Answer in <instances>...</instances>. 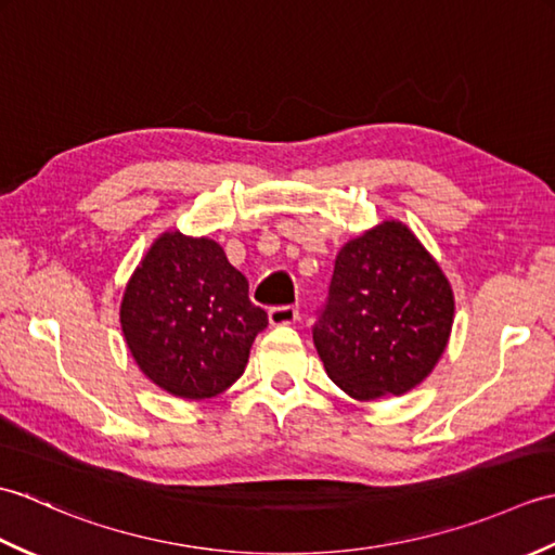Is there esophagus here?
Masks as SVG:
<instances>
[{
	"mask_svg": "<svg viewBox=\"0 0 555 555\" xmlns=\"http://www.w3.org/2000/svg\"><path fill=\"white\" fill-rule=\"evenodd\" d=\"M298 322V310L293 305H281V308L269 310V324L271 326H288Z\"/></svg>",
	"mask_w": 555,
	"mask_h": 555,
	"instance_id": "34e87169",
	"label": "esophagus"
}]
</instances>
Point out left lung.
Segmentation results:
<instances>
[{
  "label": "left lung",
  "instance_id": "1",
  "mask_svg": "<svg viewBox=\"0 0 555 555\" xmlns=\"http://www.w3.org/2000/svg\"><path fill=\"white\" fill-rule=\"evenodd\" d=\"M453 312L439 262L405 223L382 221L340 247L312 338L350 398L403 396L443 356Z\"/></svg>",
  "mask_w": 555,
  "mask_h": 555
}]
</instances>
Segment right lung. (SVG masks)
Returning <instances> with one entry per match:
<instances>
[{
	"label": "right lung",
	"instance_id": "right-lung-1",
	"mask_svg": "<svg viewBox=\"0 0 555 555\" xmlns=\"http://www.w3.org/2000/svg\"><path fill=\"white\" fill-rule=\"evenodd\" d=\"M267 312L221 245L167 231L140 259L121 300L128 350L164 391L205 400L243 374Z\"/></svg>",
	"mask_w": 555,
	"mask_h": 555
}]
</instances>
